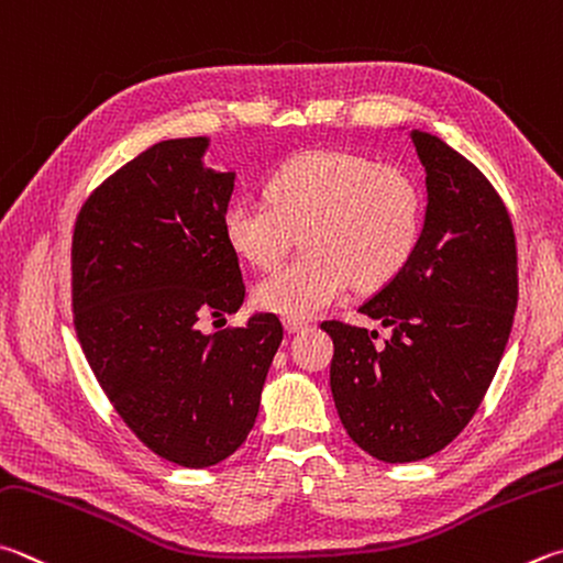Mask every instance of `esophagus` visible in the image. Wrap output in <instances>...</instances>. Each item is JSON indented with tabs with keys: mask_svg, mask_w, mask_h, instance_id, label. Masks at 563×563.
Masks as SVG:
<instances>
[{
	"mask_svg": "<svg viewBox=\"0 0 563 563\" xmlns=\"http://www.w3.org/2000/svg\"><path fill=\"white\" fill-rule=\"evenodd\" d=\"M283 324H285V330H288L290 334H295V332H302V330H308V322H302V320H283Z\"/></svg>",
	"mask_w": 563,
	"mask_h": 563,
	"instance_id": "1",
	"label": "esophagus"
}]
</instances>
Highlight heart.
<instances>
[{
	"label": "heart",
	"mask_w": 563,
	"mask_h": 563,
	"mask_svg": "<svg viewBox=\"0 0 563 563\" xmlns=\"http://www.w3.org/2000/svg\"><path fill=\"white\" fill-rule=\"evenodd\" d=\"M223 239L255 268H271L302 231V258L255 283L253 302L285 320H310L340 300L391 283L421 241L423 197L404 169L344 150H310L265 179V201L223 209Z\"/></svg>",
	"instance_id": "b5f03b06"
}]
</instances>
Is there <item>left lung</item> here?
<instances>
[{"label":"left lung","instance_id":"left-lung-1","mask_svg":"<svg viewBox=\"0 0 563 563\" xmlns=\"http://www.w3.org/2000/svg\"><path fill=\"white\" fill-rule=\"evenodd\" d=\"M426 217L411 263L360 312L388 340L344 322L330 386L352 441L382 463H413L453 441L493 384L517 310V246L503 199L473 162L411 130Z\"/></svg>","mask_w":563,"mask_h":563}]
</instances>
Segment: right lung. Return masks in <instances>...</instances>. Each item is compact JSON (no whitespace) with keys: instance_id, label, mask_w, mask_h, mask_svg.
Listing matches in <instances>:
<instances>
[{"instance_id":"add662e5","label":"right lung","mask_w":563,"mask_h":563,"mask_svg":"<svg viewBox=\"0 0 563 563\" xmlns=\"http://www.w3.org/2000/svg\"><path fill=\"white\" fill-rule=\"evenodd\" d=\"M209 137L162 140L90 194L74 231L76 332L98 384L159 457L211 467L246 441L283 324L236 312L246 285L223 239L236 172L207 167Z\"/></svg>"}]
</instances>
